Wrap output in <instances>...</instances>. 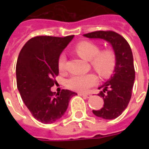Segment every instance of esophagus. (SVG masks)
<instances>
[{
	"mask_svg": "<svg viewBox=\"0 0 149 149\" xmlns=\"http://www.w3.org/2000/svg\"><path fill=\"white\" fill-rule=\"evenodd\" d=\"M78 95H80L81 97H83L84 98H90L92 96L90 94H85V93H78Z\"/></svg>",
	"mask_w": 149,
	"mask_h": 149,
	"instance_id": "34e87169",
	"label": "esophagus"
}]
</instances>
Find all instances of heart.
<instances>
[{"mask_svg":"<svg viewBox=\"0 0 149 149\" xmlns=\"http://www.w3.org/2000/svg\"><path fill=\"white\" fill-rule=\"evenodd\" d=\"M78 55L90 64L100 77L107 78L113 73L116 66L117 57L114 50L106 49L100 51V47L92 41H82L75 47ZM58 68L61 72L66 69V56L64 53L58 58ZM97 78L93 73L73 75L66 81V86L71 90L86 92L89 88L97 84Z\"/></svg>","mask_w":149,"mask_h":149,"instance_id":"obj_1","label":"heart"}]
</instances>
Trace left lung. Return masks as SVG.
Returning <instances> with one entry per match:
<instances>
[{
  "label": "left lung",
  "instance_id": "1",
  "mask_svg": "<svg viewBox=\"0 0 149 149\" xmlns=\"http://www.w3.org/2000/svg\"><path fill=\"white\" fill-rule=\"evenodd\" d=\"M88 38H100L112 45L116 54L117 62L111 78L99 88H103L98 96L103 98L104 107L93 110L94 115L112 120L121 115L128 106L132 93L135 80L133 56L128 41L114 31H96L84 34Z\"/></svg>",
  "mask_w": 149,
  "mask_h": 149
}]
</instances>
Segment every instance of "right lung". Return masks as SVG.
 <instances>
[{
	"label": "right lung",
	"mask_w": 149,
	"mask_h": 149,
	"mask_svg": "<svg viewBox=\"0 0 149 149\" xmlns=\"http://www.w3.org/2000/svg\"><path fill=\"white\" fill-rule=\"evenodd\" d=\"M73 37H33L24 44L18 56L16 66L18 90L33 116L44 124L61 118L70 99L77 95L68 89L56 94L51 91L59 74V56Z\"/></svg>",
	"instance_id": "right-lung-1"
}]
</instances>
